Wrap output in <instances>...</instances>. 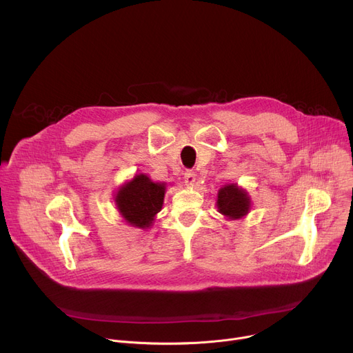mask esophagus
<instances>
[{
    "label": "esophagus",
    "mask_w": 353,
    "mask_h": 353,
    "mask_svg": "<svg viewBox=\"0 0 353 353\" xmlns=\"http://www.w3.org/2000/svg\"><path fill=\"white\" fill-rule=\"evenodd\" d=\"M184 181L187 185H193L196 183V173L193 170H185L184 172Z\"/></svg>",
    "instance_id": "34e87169"
}]
</instances>
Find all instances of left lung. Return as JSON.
<instances>
[{"label": "left lung", "instance_id": "left-lung-1", "mask_svg": "<svg viewBox=\"0 0 353 353\" xmlns=\"http://www.w3.org/2000/svg\"><path fill=\"white\" fill-rule=\"evenodd\" d=\"M216 207L222 215L228 218H242L248 214L250 201L243 190L238 188L235 184H230L218 191Z\"/></svg>", "mask_w": 353, "mask_h": 353}]
</instances>
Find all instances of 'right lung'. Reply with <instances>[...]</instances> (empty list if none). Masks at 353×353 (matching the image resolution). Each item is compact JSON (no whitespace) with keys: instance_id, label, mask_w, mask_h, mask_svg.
Here are the masks:
<instances>
[{"instance_id":"obj_1","label":"right lung","mask_w":353,"mask_h":353,"mask_svg":"<svg viewBox=\"0 0 353 353\" xmlns=\"http://www.w3.org/2000/svg\"><path fill=\"white\" fill-rule=\"evenodd\" d=\"M165 191V183H153L148 176L137 174L132 181L119 188L115 203L126 222L145 230L162 210Z\"/></svg>"}]
</instances>
